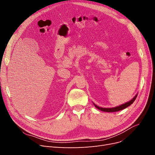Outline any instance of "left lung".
I'll return each instance as SVG.
<instances>
[{
  "label": "left lung",
  "mask_w": 155,
  "mask_h": 155,
  "mask_svg": "<svg viewBox=\"0 0 155 155\" xmlns=\"http://www.w3.org/2000/svg\"><path fill=\"white\" fill-rule=\"evenodd\" d=\"M138 94L136 95L132 100H131L130 101L127 102V103H125V104H123L121 105H120L118 107H114V108H102V107H98L97 105H95V107L97 108V109H98L100 110H102V111H104V112H116V111H119V110H123L124 109H125V108H127V107H129V105H130L131 104H133V103L134 101V100H136V98H137Z\"/></svg>",
  "instance_id": "obj_1"
}]
</instances>
